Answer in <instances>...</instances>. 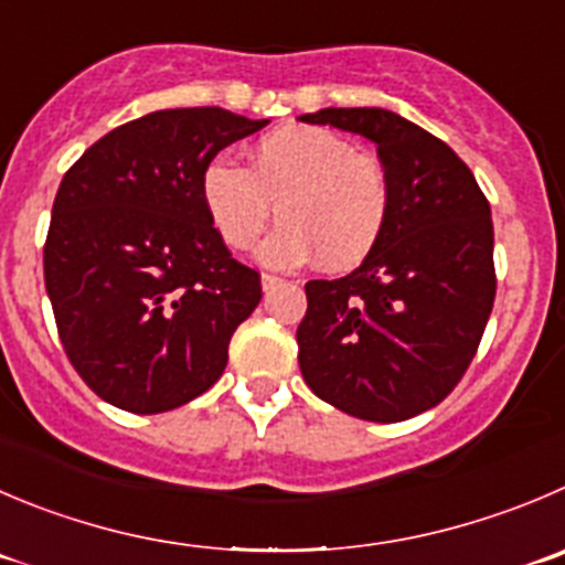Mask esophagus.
<instances>
[{
	"label": "esophagus",
	"instance_id": "1",
	"mask_svg": "<svg viewBox=\"0 0 565 565\" xmlns=\"http://www.w3.org/2000/svg\"><path fill=\"white\" fill-rule=\"evenodd\" d=\"M279 282H282V279H279V277H274V274H263V277H260V286H263V291H271V288H277Z\"/></svg>",
	"mask_w": 565,
	"mask_h": 565
}]
</instances>
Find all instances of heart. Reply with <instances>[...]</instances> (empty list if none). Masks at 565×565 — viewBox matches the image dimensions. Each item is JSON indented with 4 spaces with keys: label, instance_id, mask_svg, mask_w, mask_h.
Instances as JSON below:
<instances>
[{
    "label": "heart",
    "instance_id": "heart-1",
    "mask_svg": "<svg viewBox=\"0 0 565 565\" xmlns=\"http://www.w3.org/2000/svg\"><path fill=\"white\" fill-rule=\"evenodd\" d=\"M202 202L233 249H249L277 207V233L260 246L266 266L294 268L319 255L343 271L366 260L383 238L391 182L383 163L330 130L279 127L255 143L249 166L213 160L202 171Z\"/></svg>",
    "mask_w": 565,
    "mask_h": 565
}]
</instances>
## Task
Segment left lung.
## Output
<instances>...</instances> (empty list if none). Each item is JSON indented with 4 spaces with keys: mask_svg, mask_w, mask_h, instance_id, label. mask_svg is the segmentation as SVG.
Returning a JSON list of instances; mask_svg holds the SVG:
<instances>
[{
    "mask_svg": "<svg viewBox=\"0 0 565 565\" xmlns=\"http://www.w3.org/2000/svg\"><path fill=\"white\" fill-rule=\"evenodd\" d=\"M330 125L377 143L391 213L372 255L341 279H310L299 369L319 399L366 422H405L452 394L497 297L493 222L469 166L383 107H324Z\"/></svg>",
    "mask_w": 565,
    "mask_h": 565,
    "instance_id": "obj_1",
    "label": "left lung"
}]
</instances>
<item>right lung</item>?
I'll return each mask as SVG.
<instances>
[{"instance_id": "1", "label": "right lung", "mask_w": 565, "mask_h": 565, "mask_svg": "<svg viewBox=\"0 0 565 565\" xmlns=\"http://www.w3.org/2000/svg\"><path fill=\"white\" fill-rule=\"evenodd\" d=\"M222 107L154 110L85 149L52 205L44 279L72 366L121 411L166 413L205 394L260 302V274L230 255L202 171L263 130Z\"/></svg>"}]
</instances>
